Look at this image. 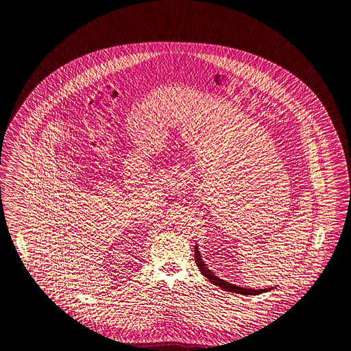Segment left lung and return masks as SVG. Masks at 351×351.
<instances>
[{
	"mask_svg": "<svg viewBox=\"0 0 351 351\" xmlns=\"http://www.w3.org/2000/svg\"><path fill=\"white\" fill-rule=\"evenodd\" d=\"M194 258H195V263H197V265H198V268H199V271H201V274H202L203 276L206 277V278H208V281H210L211 284L219 287V288H221V289L226 291V292L239 293V295H256L265 293V292H269V291L274 289V287H271V288H268V289H267V288H265V289L243 288V287H238V285H235V284H231V282H228V281H226V280H221L219 277L215 276L214 272H211V271L208 269L207 264L203 261L202 255H201L199 248H198V244L194 247Z\"/></svg>",
	"mask_w": 351,
	"mask_h": 351,
	"instance_id": "left-lung-1",
	"label": "left lung"
}]
</instances>
